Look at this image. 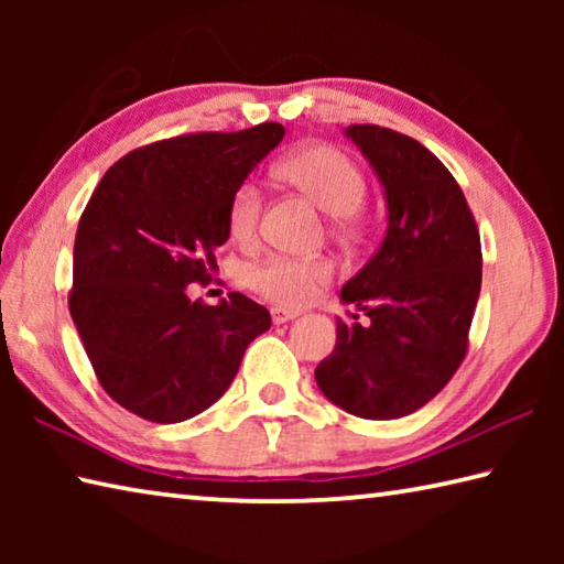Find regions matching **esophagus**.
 Returning <instances> with one entry per match:
<instances>
[{
    "mask_svg": "<svg viewBox=\"0 0 564 564\" xmlns=\"http://www.w3.org/2000/svg\"><path fill=\"white\" fill-rule=\"evenodd\" d=\"M299 316H301V311H295V308H283V305H273V308H271V318H273L275 326H281V323L293 321Z\"/></svg>",
    "mask_w": 564,
    "mask_h": 564,
    "instance_id": "34e87169",
    "label": "esophagus"
}]
</instances>
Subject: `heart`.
Instances as JSON below:
<instances>
[{"label": "heart", "instance_id": "obj_1", "mask_svg": "<svg viewBox=\"0 0 564 564\" xmlns=\"http://www.w3.org/2000/svg\"><path fill=\"white\" fill-rule=\"evenodd\" d=\"M275 174L333 214V226L348 231L356 224V212L366 198V176L346 151L330 144H305L283 156ZM265 194L256 178L238 181L228 196L226 221L238 243H251L261 231ZM336 279V265L326 256L271 253L246 269L243 281L261 299L283 308H301L316 301L321 291Z\"/></svg>", "mask_w": 564, "mask_h": 564}]
</instances>
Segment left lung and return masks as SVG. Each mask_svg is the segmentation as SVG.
Here are the masks:
<instances>
[{
    "mask_svg": "<svg viewBox=\"0 0 564 564\" xmlns=\"http://www.w3.org/2000/svg\"><path fill=\"white\" fill-rule=\"evenodd\" d=\"M388 198V231L343 285L368 321L338 318L336 348L316 368L323 395L350 415L415 413L451 383L467 356L482 281L480 231L455 176L405 133L352 123Z\"/></svg>",
    "mask_w": 564,
    "mask_h": 564,
    "instance_id": "8db88e82",
    "label": "left lung"
}]
</instances>
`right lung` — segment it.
Returning <instances> with one entry per match:
<instances>
[{
	"mask_svg": "<svg viewBox=\"0 0 564 564\" xmlns=\"http://www.w3.org/2000/svg\"><path fill=\"white\" fill-rule=\"evenodd\" d=\"M275 121L198 131L129 151L94 188L74 241L69 313L94 376L129 413L181 423L231 386L271 313L243 293L191 301L228 241L238 181L281 144Z\"/></svg>",
	"mask_w": 564,
	"mask_h": 564,
	"instance_id": "right-lung-1",
	"label": "right lung"
}]
</instances>
